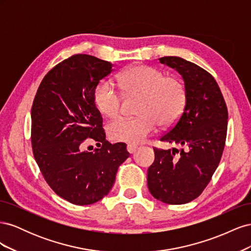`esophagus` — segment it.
<instances>
[{
    "label": "esophagus",
    "mask_w": 251,
    "mask_h": 251,
    "mask_svg": "<svg viewBox=\"0 0 251 251\" xmlns=\"http://www.w3.org/2000/svg\"><path fill=\"white\" fill-rule=\"evenodd\" d=\"M138 149V147L136 146V144H127L126 146V150H127V151L130 154H133L134 151H136V150Z\"/></svg>",
    "instance_id": "34e87169"
}]
</instances>
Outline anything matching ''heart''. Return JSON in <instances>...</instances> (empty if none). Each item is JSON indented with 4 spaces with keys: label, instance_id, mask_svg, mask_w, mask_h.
Wrapping results in <instances>:
<instances>
[{
    "label": "heart",
    "instance_id": "1",
    "mask_svg": "<svg viewBox=\"0 0 251 251\" xmlns=\"http://www.w3.org/2000/svg\"><path fill=\"white\" fill-rule=\"evenodd\" d=\"M124 93L141 94L137 113L133 118H118L108 126L110 138L114 141L140 143L156 130L157 124L169 126L176 121L184 109L186 92L183 82L154 67L137 65L126 69L117 76ZM97 109L104 116L119 115L121 96L109 81L97 85L94 93Z\"/></svg>",
    "mask_w": 251,
    "mask_h": 251
}]
</instances>
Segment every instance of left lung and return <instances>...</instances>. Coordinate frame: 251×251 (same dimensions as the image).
I'll list each match as a JSON object with an SVG mask.
<instances>
[{"instance_id":"1","label":"left lung","mask_w":251,"mask_h":251,"mask_svg":"<svg viewBox=\"0 0 251 251\" xmlns=\"http://www.w3.org/2000/svg\"><path fill=\"white\" fill-rule=\"evenodd\" d=\"M159 60L180 73L186 101L176 125L160 138L180 149H154L148 187L151 196L163 203L184 204L201 195L218 168L228 113L221 90L207 71L178 56Z\"/></svg>"}]
</instances>
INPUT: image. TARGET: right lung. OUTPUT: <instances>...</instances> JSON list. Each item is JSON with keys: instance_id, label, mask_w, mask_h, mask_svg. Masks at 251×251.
I'll return each mask as SVG.
<instances>
[{"instance_id": "right-lung-1", "label": "right lung", "mask_w": 251, "mask_h": 251, "mask_svg": "<svg viewBox=\"0 0 251 251\" xmlns=\"http://www.w3.org/2000/svg\"><path fill=\"white\" fill-rule=\"evenodd\" d=\"M113 65L88 54H75L46 74L31 109V143L35 161L60 198L89 205L107 196L118 166L130 156L126 144L105 140L102 117L94 100L100 81ZM87 139L99 148L81 151Z\"/></svg>"}]
</instances>
